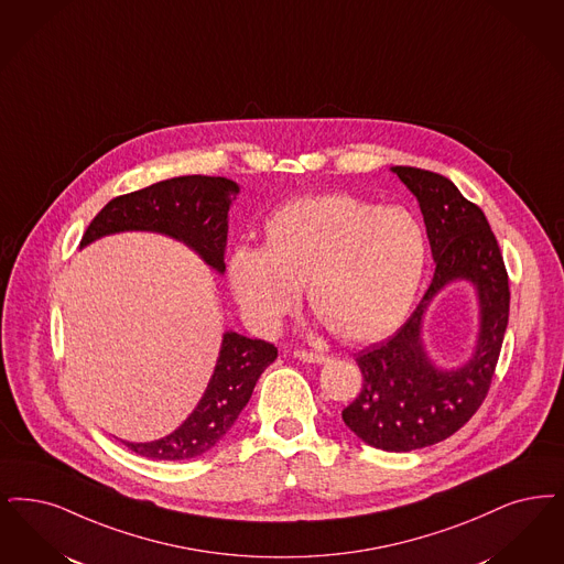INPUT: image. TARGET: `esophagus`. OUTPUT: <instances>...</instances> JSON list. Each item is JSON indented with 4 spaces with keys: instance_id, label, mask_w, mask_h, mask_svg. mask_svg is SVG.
Here are the masks:
<instances>
[{
    "instance_id": "34e87169",
    "label": "esophagus",
    "mask_w": 564,
    "mask_h": 564,
    "mask_svg": "<svg viewBox=\"0 0 564 564\" xmlns=\"http://www.w3.org/2000/svg\"><path fill=\"white\" fill-rule=\"evenodd\" d=\"M293 357H295V359H300V361L316 362V365L327 361V357H325V355L308 352V350H295V352H293Z\"/></svg>"
}]
</instances>
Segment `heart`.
<instances>
[{"instance_id":"b5f03b06","label":"heart","mask_w":564,"mask_h":564,"mask_svg":"<svg viewBox=\"0 0 564 564\" xmlns=\"http://www.w3.org/2000/svg\"><path fill=\"white\" fill-rule=\"evenodd\" d=\"M264 248L235 249L228 285L251 327L269 332L300 288L334 336L382 338L405 318L429 262V235L401 205L306 197L274 212Z\"/></svg>"}]
</instances>
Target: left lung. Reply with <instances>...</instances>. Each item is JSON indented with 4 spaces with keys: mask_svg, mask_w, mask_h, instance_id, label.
Wrapping results in <instances>:
<instances>
[{
    "mask_svg": "<svg viewBox=\"0 0 564 564\" xmlns=\"http://www.w3.org/2000/svg\"><path fill=\"white\" fill-rule=\"evenodd\" d=\"M392 172L420 203L436 269L405 325L359 352L361 392L341 420L367 445L401 453L449 438L482 405L508 327L510 288L496 235L478 205L441 174L406 165ZM453 280L474 283L481 323L474 357L462 368L441 370L429 361L421 325L433 295Z\"/></svg>",
    "mask_w": 564,
    "mask_h": 564,
    "instance_id": "1",
    "label": "left lung"
}]
</instances>
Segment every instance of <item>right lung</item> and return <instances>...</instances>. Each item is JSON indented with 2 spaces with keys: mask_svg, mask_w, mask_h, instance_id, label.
I'll return each instance as SVG.
<instances>
[{
  "mask_svg": "<svg viewBox=\"0 0 564 564\" xmlns=\"http://www.w3.org/2000/svg\"><path fill=\"white\" fill-rule=\"evenodd\" d=\"M237 195L239 184L220 176H181L151 184L107 203L84 232L82 248L126 230L161 232L195 249L207 267L223 274L228 209ZM274 359L276 348L271 341L225 332L202 401L181 426L151 443H121L149 459L178 462L199 457L235 424L248 405L258 378Z\"/></svg>",
  "mask_w": 564,
  "mask_h": 564,
  "instance_id": "right-lung-1",
  "label": "right lung"
}]
</instances>
